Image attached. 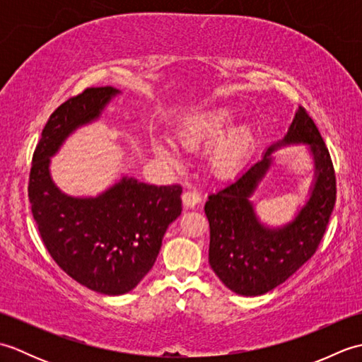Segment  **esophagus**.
I'll return each instance as SVG.
<instances>
[{
  "label": "esophagus",
  "instance_id": "esophagus-1",
  "mask_svg": "<svg viewBox=\"0 0 362 362\" xmlns=\"http://www.w3.org/2000/svg\"><path fill=\"white\" fill-rule=\"evenodd\" d=\"M182 199H183V204H185V206L191 209V206H194V205H197L199 202H201L202 197H201V194L197 193L196 189H188V191H185V193H183Z\"/></svg>",
  "mask_w": 362,
  "mask_h": 362
}]
</instances>
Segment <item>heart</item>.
I'll return each instance as SVG.
<instances>
[{
    "mask_svg": "<svg viewBox=\"0 0 362 362\" xmlns=\"http://www.w3.org/2000/svg\"><path fill=\"white\" fill-rule=\"evenodd\" d=\"M233 121V112L224 109V107H218L199 115L189 124L180 132V141L187 146V148H194V146L201 143H209L214 138L222 135V132L232 124ZM253 141V134L249 126H240L233 129L224 140L219 143V146L214 149L213 153V165L219 173H228L241 163L243 158L247 156ZM156 151L161 156L173 157L163 146L157 144Z\"/></svg>",
    "mask_w": 362,
    "mask_h": 362,
    "instance_id": "heart-1",
    "label": "heart"
}]
</instances>
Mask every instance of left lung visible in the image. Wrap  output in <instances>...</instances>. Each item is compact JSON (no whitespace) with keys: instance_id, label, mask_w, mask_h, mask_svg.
Listing matches in <instances>:
<instances>
[{"instance_id":"obj_1","label":"left lung","mask_w":362,"mask_h":362,"mask_svg":"<svg viewBox=\"0 0 362 362\" xmlns=\"http://www.w3.org/2000/svg\"><path fill=\"white\" fill-rule=\"evenodd\" d=\"M310 144L317 163V183L310 201L291 225L271 230L261 226L248 197L281 144ZM336 202V173L327 144L305 107L298 105L288 135L267 149L238 179L209 196L205 214L210 224V266L228 289L241 296H261L297 272L325 235Z\"/></svg>"}]
</instances>
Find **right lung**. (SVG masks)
Listing matches in <instances>:
<instances>
[{
    "label": "right lung",
    "instance_id": "add662e5",
    "mask_svg": "<svg viewBox=\"0 0 362 362\" xmlns=\"http://www.w3.org/2000/svg\"><path fill=\"white\" fill-rule=\"evenodd\" d=\"M118 90L91 87L60 104L42 130L29 173L30 210L46 250L64 272L91 291L119 296L148 274L168 226L180 216L182 187L122 179L98 197L60 193L49 157L76 127L96 119Z\"/></svg>",
    "mask_w": 362,
    "mask_h": 362
}]
</instances>
